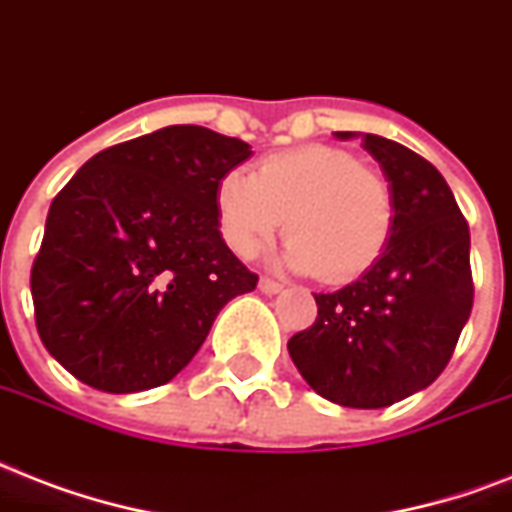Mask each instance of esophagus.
Returning <instances> with one entry per match:
<instances>
[{
	"label": "esophagus",
	"instance_id": "obj_1",
	"mask_svg": "<svg viewBox=\"0 0 512 512\" xmlns=\"http://www.w3.org/2000/svg\"><path fill=\"white\" fill-rule=\"evenodd\" d=\"M259 291L261 293H269V296H272V293L283 291V283H277V280H272V277H261V280H259Z\"/></svg>",
	"mask_w": 512,
	"mask_h": 512
}]
</instances>
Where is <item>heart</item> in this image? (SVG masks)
Returning <instances> with one entry per match:
<instances>
[{
    "instance_id": "b5f03b06",
    "label": "heart",
    "mask_w": 512,
    "mask_h": 512,
    "mask_svg": "<svg viewBox=\"0 0 512 512\" xmlns=\"http://www.w3.org/2000/svg\"><path fill=\"white\" fill-rule=\"evenodd\" d=\"M213 205L221 240L235 256L256 259L285 224V264L320 272L328 283L366 275L387 251L398 213L390 181L331 144L264 154L253 176L229 170Z\"/></svg>"
}]
</instances>
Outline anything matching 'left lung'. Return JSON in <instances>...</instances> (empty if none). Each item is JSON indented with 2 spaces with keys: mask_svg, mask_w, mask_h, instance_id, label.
<instances>
[{
  "mask_svg": "<svg viewBox=\"0 0 512 512\" xmlns=\"http://www.w3.org/2000/svg\"><path fill=\"white\" fill-rule=\"evenodd\" d=\"M363 146L395 194L390 245L360 280L315 293L318 318L288 339V352L331 403L384 408L433 384L454 355L473 310L470 227L425 157L374 133Z\"/></svg>",
  "mask_w": 512,
  "mask_h": 512,
  "instance_id": "1",
  "label": "left lung"
}]
</instances>
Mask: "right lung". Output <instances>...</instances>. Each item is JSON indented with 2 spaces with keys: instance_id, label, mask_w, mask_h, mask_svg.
Returning <instances> with one entry per match:
<instances>
[{
  "instance_id": "obj_1",
  "label": "right lung",
  "mask_w": 512,
  "mask_h": 512,
  "mask_svg": "<svg viewBox=\"0 0 512 512\" xmlns=\"http://www.w3.org/2000/svg\"><path fill=\"white\" fill-rule=\"evenodd\" d=\"M248 157L240 138L170 125L98 152L55 194L31 299L39 339L79 382L117 395L170 382L221 307L256 288L213 205Z\"/></svg>"
}]
</instances>
